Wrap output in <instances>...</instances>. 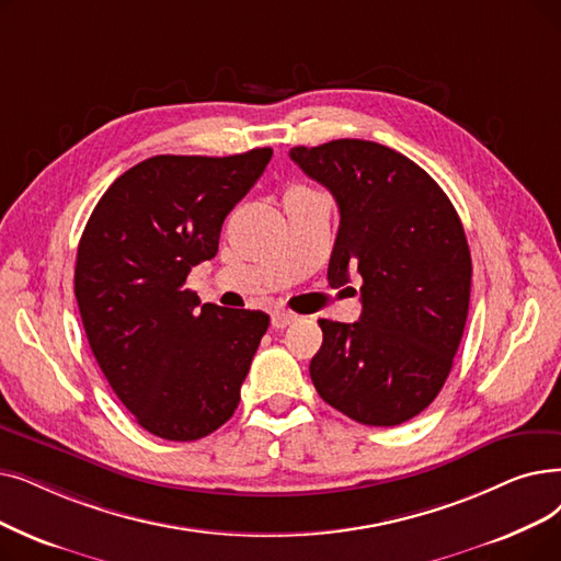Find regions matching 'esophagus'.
<instances>
[{
    "mask_svg": "<svg viewBox=\"0 0 561 561\" xmlns=\"http://www.w3.org/2000/svg\"><path fill=\"white\" fill-rule=\"evenodd\" d=\"M296 319H298V313H294V311H288V309H275V311H273V328L282 330V328L294 323Z\"/></svg>",
    "mask_w": 561,
    "mask_h": 561,
    "instance_id": "obj_1",
    "label": "esophagus"
}]
</instances>
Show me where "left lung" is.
Masks as SVG:
<instances>
[{
	"label": "left lung",
	"instance_id": "8db88e82",
	"mask_svg": "<svg viewBox=\"0 0 561 561\" xmlns=\"http://www.w3.org/2000/svg\"><path fill=\"white\" fill-rule=\"evenodd\" d=\"M288 156L339 206L330 286L362 277L359 321H319L311 382L359 424H403L443 389L466 330L472 259L460 217L420 164L382 144L334 139Z\"/></svg>",
	"mask_w": 561,
	"mask_h": 561
}]
</instances>
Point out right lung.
Returning <instances> with one entry per match:
<instances>
[{"instance_id":"right-lung-1","label":"right lung","mask_w":561,"mask_h":561,"mask_svg":"<svg viewBox=\"0 0 561 561\" xmlns=\"http://www.w3.org/2000/svg\"><path fill=\"white\" fill-rule=\"evenodd\" d=\"M271 158L144 160L107 187L80 238L76 298L93 357L137 424L164 440H199L233 415L271 323L185 288Z\"/></svg>"}]
</instances>
